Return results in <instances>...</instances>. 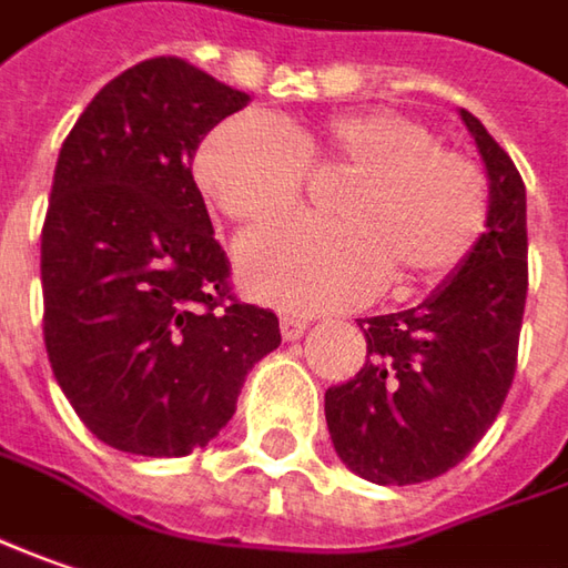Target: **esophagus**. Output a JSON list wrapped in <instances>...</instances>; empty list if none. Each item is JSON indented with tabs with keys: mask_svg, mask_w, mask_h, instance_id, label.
Returning <instances> with one entry per match:
<instances>
[{
	"mask_svg": "<svg viewBox=\"0 0 568 568\" xmlns=\"http://www.w3.org/2000/svg\"><path fill=\"white\" fill-rule=\"evenodd\" d=\"M280 331H283V339H298L302 333L308 331V321L305 317H295V314H283L280 317Z\"/></svg>",
	"mask_w": 568,
	"mask_h": 568,
	"instance_id": "esophagus-1",
	"label": "esophagus"
}]
</instances>
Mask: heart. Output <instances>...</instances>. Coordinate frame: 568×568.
Listing matches in <instances>:
<instances>
[{
    "mask_svg": "<svg viewBox=\"0 0 568 568\" xmlns=\"http://www.w3.org/2000/svg\"><path fill=\"white\" fill-rule=\"evenodd\" d=\"M308 171H349L333 193L336 222L295 219L241 241V283L263 302L327 311L362 305L384 280L397 292L438 285L483 235L480 168L404 113H336L288 130L235 116L193 159L203 196L244 229L295 210Z\"/></svg>",
    "mask_w": 568,
    "mask_h": 568,
    "instance_id": "1",
    "label": "heart"
}]
</instances>
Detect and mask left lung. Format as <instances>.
<instances>
[{"instance_id": "obj_1", "label": "left lung", "mask_w": 568, "mask_h": 568, "mask_svg": "<svg viewBox=\"0 0 568 568\" xmlns=\"http://www.w3.org/2000/svg\"><path fill=\"white\" fill-rule=\"evenodd\" d=\"M489 174L486 232L455 276L419 308L358 317L368 353L333 384L324 413L349 470L382 486L448 474L506 404L528 298L525 181L474 113L460 111Z\"/></svg>"}]
</instances>
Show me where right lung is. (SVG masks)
Instances as JSON below:
<instances>
[{
	"label": "right lung",
	"instance_id": "1",
	"mask_svg": "<svg viewBox=\"0 0 568 568\" xmlns=\"http://www.w3.org/2000/svg\"><path fill=\"white\" fill-rule=\"evenodd\" d=\"M251 94L178 57L101 88L53 171L40 232L43 343L62 394L116 452L181 457L235 416L280 317L232 292L193 155Z\"/></svg>",
	"mask_w": 568,
	"mask_h": 568
}]
</instances>
